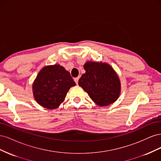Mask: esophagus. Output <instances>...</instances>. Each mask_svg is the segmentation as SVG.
Instances as JSON below:
<instances>
[{"instance_id": "1", "label": "esophagus", "mask_w": 161, "mask_h": 161, "mask_svg": "<svg viewBox=\"0 0 161 161\" xmlns=\"http://www.w3.org/2000/svg\"><path fill=\"white\" fill-rule=\"evenodd\" d=\"M79 77H76V78H75V82H76V84L78 85V82H79Z\"/></svg>"}]
</instances>
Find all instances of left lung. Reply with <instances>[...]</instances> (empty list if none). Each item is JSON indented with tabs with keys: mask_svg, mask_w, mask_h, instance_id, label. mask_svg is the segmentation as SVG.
<instances>
[{
	"mask_svg": "<svg viewBox=\"0 0 161 161\" xmlns=\"http://www.w3.org/2000/svg\"><path fill=\"white\" fill-rule=\"evenodd\" d=\"M85 74L79 80V85L99 106L114 103L121 92L119 78L111 65L106 62L87 61Z\"/></svg>",
	"mask_w": 161,
	"mask_h": 161,
	"instance_id": "1",
	"label": "left lung"
}]
</instances>
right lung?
Returning a JSON list of instances; mask_svg holds the SVG:
<instances>
[{"mask_svg":"<svg viewBox=\"0 0 161 161\" xmlns=\"http://www.w3.org/2000/svg\"><path fill=\"white\" fill-rule=\"evenodd\" d=\"M76 85L70 72L60 64L48 65L39 72L32 85L34 99L47 109L58 108L64 102L68 91Z\"/></svg>","mask_w":161,"mask_h":161,"instance_id":"add662e5","label":"right lung"}]
</instances>
